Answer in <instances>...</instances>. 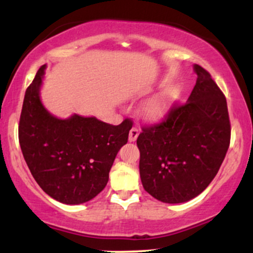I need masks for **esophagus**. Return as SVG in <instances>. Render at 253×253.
Segmentation results:
<instances>
[{"instance_id": "obj_1", "label": "esophagus", "mask_w": 253, "mask_h": 253, "mask_svg": "<svg viewBox=\"0 0 253 253\" xmlns=\"http://www.w3.org/2000/svg\"><path fill=\"white\" fill-rule=\"evenodd\" d=\"M139 135V129L136 127H132L129 130V135H128V140L129 141H135L136 138Z\"/></svg>"}]
</instances>
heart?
<instances>
[{"instance_id":"b5f03b06","label":"heart","mask_w":253,"mask_h":253,"mask_svg":"<svg viewBox=\"0 0 253 253\" xmlns=\"http://www.w3.org/2000/svg\"><path fill=\"white\" fill-rule=\"evenodd\" d=\"M178 95V89L176 86H170L163 92L157 95L145 104V114L151 120H159L164 117L170 109L171 104L176 100Z\"/></svg>"}]
</instances>
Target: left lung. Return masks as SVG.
<instances>
[{"mask_svg":"<svg viewBox=\"0 0 253 253\" xmlns=\"http://www.w3.org/2000/svg\"><path fill=\"white\" fill-rule=\"evenodd\" d=\"M196 84L185 103L173 102L163 120L145 125L136 139L144 189L165 203L187 202L210 185L229 141L227 102L211 74L194 65Z\"/></svg>","mask_w":253,"mask_h":253,"instance_id":"1","label":"left lung"}]
</instances>
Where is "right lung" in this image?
Returning a JSON list of instances; mask_svg holds the SVG:
<instances>
[{"label": "right lung", "mask_w": 253, "mask_h": 253, "mask_svg": "<svg viewBox=\"0 0 253 253\" xmlns=\"http://www.w3.org/2000/svg\"><path fill=\"white\" fill-rule=\"evenodd\" d=\"M45 65L26 90L19 123V143L32 176L47 195L80 205L104 189L121 146L128 140L130 119L118 126L75 114L66 120L51 115L39 89Z\"/></svg>", "instance_id": "add662e5"}]
</instances>
